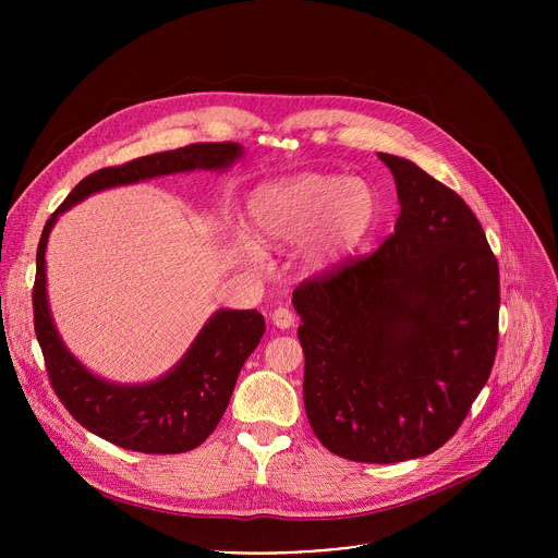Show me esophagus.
I'll list each match as a JSON object with an SVG mask.
<instances>
[{"instance_id": "1", "label": "esophagus", "mask_w": 558, "mask_h": 558, "mask_svg": "<svg viewBox=\"0 0 558 558\" xmlns=\"http://www.w3.org/2000/svg\"><path fill=\"white\" fill-rule=\"evenodd\" d=\"M271 323H274V327H278V329H289V327H293V323H295V315H293L291 308L278 306V308L271 313Z\"/></svg>"}]
</instances>
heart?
Returning a JSON list of instances; mask_svg holds the SVG:
<instances>
[{
	"mask_svg": "<svg viewBox=\"0 0 558 558\" xmlns=\"http://www.w3.org/2000/svg\"><path fill=\"white\" fill-rule=\"evenodd\" d=\"M250 216L256 233L271 245H295L311 235V263L327 267L349 256L368 233L375 194L360 179L304 174L260 187Z\"/></svg>",
	"mask_w": 558,
	"mask_h": 558,
	"instance_id": "b5f03b06",
	"label": "heart"
}]
</instances>
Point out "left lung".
Listing matches in <instances>:
<instances>
[{
	"label": "left lung",
	"instance_id": "8db88e82",
	"mask_svg": "<svg viewBox=\"0 0 558 558\" xmlns=\"http://www.w3.org/2000/svg\"><path fill=\"white\" fill-rule=\"evenodd\" d=\"M402 211L368 256L293 291L304 409L320 444L362 463L441 448L486 386L499 344V265L463 198L407 158Z\"/></svg>",
	"mask_w": 558,
	"mask_h": 558
}]
</instances>
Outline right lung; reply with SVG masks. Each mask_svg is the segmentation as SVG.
Instances as JSON below:
<instances>
[{
  "instance_id": "obj_1",
  "label": "right lung",
  "mask_w": 558,
  "mask_h": 558,
  "mask_svg": "<svg viewBox=\"0 0 558 558\" xmlns=\"http://www.w3.org/2000/svg\"><path fill=\"white\" fill-rule=\"evenodd\" d=\"M241 154L243 147L231 141L192 143L104 168L86 177L65 196L41 231L33 313L50 386L78 424L114 446L147 454H177L201 446L218 426L238 373L258 347L265 333V317L258 311L222 308L203 327L185 357L166 377L143 386L104 381L68 353L52 325L44 263L48 233L61 211L99 190L196 168L222 170Z\"/></svg>"
}]
</instances>
